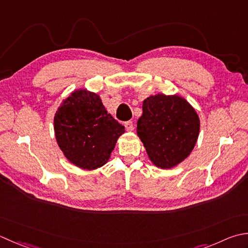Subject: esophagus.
Wrapping results in <instances>:
<instances>
[{"mask_svg": "<svg viewBox=\"0 0 248 248\" xmlns=\"http://www.w3.org/2000/svg\"><path fill=\"white\" fill-rule=\"evenodd\" d=\"M124 127H125V129H127V131H132L134 128V124L132 121H125Z\"/></svg>", "mask_w": 248, "mask_h": 248, "instance_id": "esophagus-1", "label": "esophagus"}]
</instances>
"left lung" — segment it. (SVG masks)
I'll list each match as a JSON object with an SVG mask.
<instances>
[{
	"label": "left lung",
	"instance_id": "obj_1",
	"mask_svg": "<svg viewBox=\"0 0 248 248\" xmlns=\"http://www.w3.org/2000/svg\"><path fill=\"white\" fill-rule=\"evenodd\" d=\"M138 135L149 159L161 169L185 160L197 143L200 120L188 102L178 95H152L143 102Z\"/></svg>",
	"mask_w": 248,
	"mask_h": 248
}]
</instances>
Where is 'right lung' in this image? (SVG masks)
<instances>
[{"label": "right lung", "mask_w": 248, "mask_h": 248, "mask_svg": "<svg viewBox=\"0 0 248 248\" xmlns=\"http://www.w3.org/2000/svg\"><path fill=\"white\" fill-rule=\"evenodd\" d=\"M58 145L70 161L85 170L108 162L124 127L108 114L98 94L76 90L63 101L53 119Z\"/></svg>", "instance_id": "1"}]
</instances>
